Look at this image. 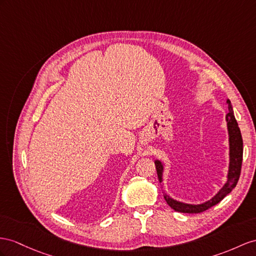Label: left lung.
I'll use <instances>...</instances> for the list:
<instances>
[{
  "label": "left lung",
  "instance_id": "8db88e82",
  "mask_svg": "<svg viewBox=\"0 0 256 256\" xmlns=\"http://www.w3.org/2000/svg\"><path fill=\"white\" fill-rule=\"evenodd\" d=\"M228 104V110L229 112L226 114V121L228 126V134H229V171H228V180L227 182L224 185L220 190L214 196L211 200H208L202 204H186V203L178 202L170 196L166 194H163V196L166 201L168 204L171 206L176 212L182 213H201L206 211L208 208L214 206L220 202L225 196L230 192L232 189L237 185V182L240 178L241 173V166H242V156H244V142H242V136L240 128L238 126L237 120L234 116V111L230 100H227ZM156 174H158L159 182H162V172H163V166L160 161L154 162Z\"/></svg>",
  "mask_w": 256,
  "mask_h": 256
}]
</instances>
